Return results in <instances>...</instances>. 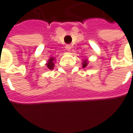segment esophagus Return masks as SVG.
<instances>
[{
    "mask_svg": "<svg viewBox=\"0 0 133 133\" xmlns=\"http://www.w3.org/2000/svg\"><path fill=\"white\" fill-rule=\"evenodd\" d=\"M65 49H66V50H67V51H70L71 49H72V46L70 45H65Z\"/></svg>",
    "mask_w": 133,
    "mask_h": 133,
    "instance_id": "1",
    "label": "esophagus"
}]
</instances>
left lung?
<instances>
[{
  "instance_id": "left-lung-1",
  "label": "left lung",
  "mask_w": 133,
  "mask_h": 133,
  "mask_svg": "<svg viewBox=\"0 0 133 133\" xmlns=\"http://www.w3.org/2000/svg\"><path fill=\"white\" fill-rule=\"evenodd\" d=\"M88 60L86 59V60H83V61L82 62V67L83 68H85V67H87V65L88 64Z\"/></svg>"
}]
</instances>
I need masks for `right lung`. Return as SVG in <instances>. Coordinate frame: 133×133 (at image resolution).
Returning a JSON list of instances; mask_svg holds the SVG:
<instances>
[{
	"label": "right lung",
	"mask_w": 133,
	"mask_h": 133,
	"mask_svg": "<svg viewBox=\"0 0 133 133\" xmlns=\"http://www.w3.org/2000/svg\"><path fill=\"white\" fill-rule=\"evenodd\" d=\"M54 61H55V58L53 57H50V59L47 61L45 65L47 66V68H48L49 69L52 70L54 67Z\"/></svg>",
	"instance_id": "right-lung-1"
}]
</instances>
